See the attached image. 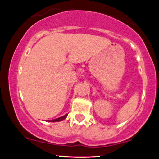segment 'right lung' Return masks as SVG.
<instances>
[{
	"instance_id": "obj_1",
	"label": "right lung",
	"mask_w": 159,
	"mask_h": 159,
	"mask_svg": "<svg viewBox=\"0 0 159 159\" xmlns=\"http://www.w3.org/2000/svg\"><path fill=\"white\" fill-rule=\"evenodd\" d=\"M67 115H68V114L64 115V116H61V117H59V118H57V119L49 120V122H59V121H62V120H63L64 119H66V118Z\"/></svg>"
}]
</instances>
